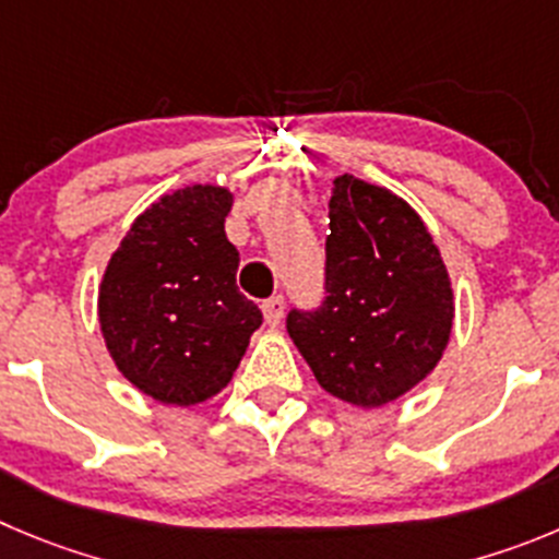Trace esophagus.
<instances>
[{"label": "esophagus", "mask_w": 559, "mask_h": 559, "mask_svg": "<svg viewBox=\"0 0 559 559\" xmlns=\"http://www.w3.org/2000/svg\"><path fill=\"white\" fill-rule=\"evenodd\" d=\"M284 309H286V300L281 295H273L267 297L262 304V311H264V320H267V325H278L281 317H284Z\"/></svg>", "instance_id": "esophagus-1"}]
</instances>
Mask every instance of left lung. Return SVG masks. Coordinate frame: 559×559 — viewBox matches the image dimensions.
<instances>
[{
  "mask_svg": "<svg viewBox=\"0 0 559 559\" xmlns=\"http://www.w3.org/2000/svg\"><path fill=\"white\" fill-rule=\"evenodd\" d=\"M328 209L325 297L292 309L286 331L328 394L378 408L436 369L455 317L450 275L394 192L344 174Z\"/></svg>",
  "mask_w": 559,
  "mask_h": 559,
  "instance_id": "obj_1",
  "label": "left lung"
}]
</instances>
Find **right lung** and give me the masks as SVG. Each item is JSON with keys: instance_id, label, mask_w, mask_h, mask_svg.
<instances>
[{"instance_id": "1", "label": "right lung", "mask_w": 559, "mask_h": 559, "mask_svg": "<svg viewBox=\"0 0 559 559\" xmlns=\"http://www.w3.org/2000/svg\"><path fill=\"white\" fill-rule=\"evenodd\" d=\"M231 192L185 187L145 209L98 289L104 342L143 394L195 405L228 385L262 311L237 289Z\"/></svg>"}]
</instances>
